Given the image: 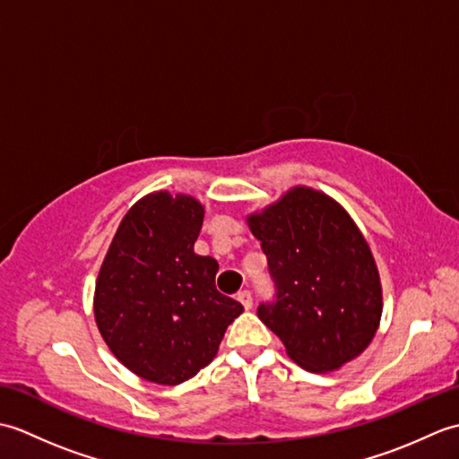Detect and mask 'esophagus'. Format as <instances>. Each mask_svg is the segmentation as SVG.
Listing matches in <instances>:
<instances>
[{
  "mask_svg": "<svg viewBox=\"0 0 459 459\" xmlns=\"http://www.w3.org/2000/svg\"><path fill=\"white\" fill-rule=\"evenodd\" d=\"M237 299L240 301L242 306H245V309H250V307H252V294H250L248 290H242V291H238Z\"/></svg>",
  "mask_w": 459,
  "mask_h": 459,
  "instance_id": "esophagus-1",
  "label": "esophagus"
}]
</instances>
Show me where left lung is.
Masks as SVG:
<instances>
[{
    "mask_svg": "<svg viewBox=\"0 0 459 459\" xmlns=\"http://www.w3.org/2000/svg\"><path fill=\"white\" fill-rule=\"evenodd\" d=\"M247 222L276 286L258 317L290 359L311 373H329L363 353L380 324L383 288L349 212L325 193L294 187Z\"/></svg>",
    "mask_w": 459,
    "mask_h": 459,
    "instance_id": "left-lung-1",
    "label": "left lung"
}]
</instances>
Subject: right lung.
Returning a JSON list of instances; mask_svg holds the SVG:
<instances>
[{
  "instance_id": "right-lung-1",
  "label": "right lung",
  "mask_w": 459,
  "mask_h": 459,
  "mask_svg": "<svg viewBox=\"0 0 459 459\" xmlns=\"http://www.w3.org/2000/svg\"><path fill=\"white\" fill-rule=\"evenodd\" d=\"M203 217L191 195H145L126 212L96 280L102 339L150 383L173 386L197 375L242 314L214 286L219 262L195 255Z\"/></svg>"
}]
</instances>
